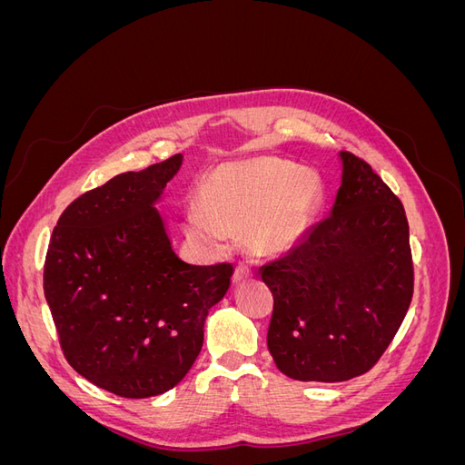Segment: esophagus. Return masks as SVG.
I'll return each mask as SVG.
<instances>
[{
    "instance_id": "esophagus-1",
    "label": "esophagus",
    "mask_w": 465,
    "mask_h": 465,
    "mask_svg": "<svg viewBox=\"0 0 465 465\" xmlns=\"http://www.w3.org/2000/svg\"><path fill=\"white\" fill-rule=\"evenodd\" d=\"M252 275H254V272H252L248 265H244V263L236 265L234 277H232V283H234V285H238V283H244V281H246V279H250Z\"/></svg>"
}]
</instances>
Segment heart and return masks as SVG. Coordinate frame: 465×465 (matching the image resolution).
I'll list each match as a JSON object with an SVG mask.
<instances>
[{
    "mask_svg": "<svg viewBox=\"0 0 465 465\" xmlns=\"http://www.w3.org/2000/svg\"><path fill=\"white\" fill-rule=\"evenodd\" d=\"M322 180L291 161L258 157L223 163L203 176L202 209L186 213L188 234L215 246L224 232L244 234L260 256H277L297 246L311 231L322 202Z\"/></svg>",
    "mask_w": 465,
    "mask_h": 465,
    "instance_id": "heart-1",
    "label": "heart"
}]
</instances>
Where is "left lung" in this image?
<instances>
[{"mask_svg": "<svg viewBox=\"0 0 465 465\" xmlns=\"http://www.w3.org/2000/svg\"><path fill=\"white\" fill-rule=\"evenodd\" d=\"M330 215L287 256L260 267L273 292L267 349L302 382H343L371 371L413 297L410 224L371 164L341 151Z\"/></svg>", "mask_w": 465, "mask_h": 465, "instance_id": "8db88e82", "label": "left lung"}]
</instances>
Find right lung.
<instances>
[{"label": "right lung", "instance_id": "1", "mask_svg": "<svg viewBox=\"0 0 465 465\" xmlns=\"http://www.w3.org/2000/svg\"><path fill=\"white\" fill-rule=\"evenodd\" d=\"M182 154L122 173L69 203L52 232L45 294L67 362L122 398H151L188 374L232 265L182 260L154 207Z\"/></svg>", "mask_w": 465, "mask_h": 465}]
</instances>
